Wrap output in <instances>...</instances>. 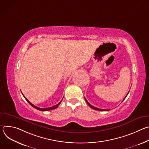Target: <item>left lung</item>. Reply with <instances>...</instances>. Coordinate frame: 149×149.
<instances>
[{
    "instance_id": "obj_1",
    "label": "left lung",
    "mask_w": 149,
    "mask_h": 149,
    "mask_svg": "<svg viewBox=\"0 0 149 149\" xmlns=\"http://www.w3.org/2000/svg\"><path fill=\"white\" fill-rule=\"evenodd\" d=\"M129 91L128 92V93H127V94L126 95V96L125 97V98H124V99L126 98V97L127 96V95H128V94H129ZM85 98V100H86V101L87 102V103L88 104V105L90 106V107L91 108V109H94V110H98V111H109V110H103V109H98V108H97V107H94L93 105H91L88 101H87V100H86V98Z\"/></svg>"
}]
</instances>
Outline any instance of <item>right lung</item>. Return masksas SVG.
<instances>
[{
    "mask_svg": "<svg viewBox=\"0 0 149 149\" xmlns=\"http://www.w3.org/2000/svg\"><path fill=\"white\" fill-rule=\"evenodd\" d=\"M22 95H23V94H22ZM25 97V98L26 99V100L27 101V102H28L31 106H32V107H33V108H35V109L38 110H39V111H50V110H54V109H56V108L58 107V106H59V105L61 104V101H62V100L58 104H56V105H54V106H52V107H49V108H45V109H41V108H39V107H36V106L34 105L33 104H32L31 102H29V101L25 97Z\"/></svg>",
    "mask_w": 149,
    "mask_h": 149,
    "instance_id": "1",
    "label": "right lung"
}]
</instances>
